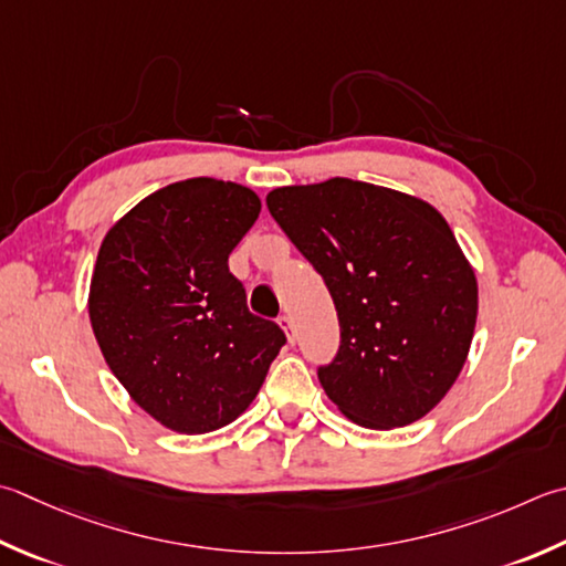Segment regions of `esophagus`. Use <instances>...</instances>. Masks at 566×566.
<instances>
[{"instance_id": "34e87169", "label": "esophagus", "mask_w": 566, "mask_h": 566, "mask_svg": "<svg viewBox=\"0 0 566 566\" xmlns=\"http://www.w3.org/2000/svg\"><path fill=\"white\" fill-rule=\"evenodd\" d=\"M280 326L284 328L286 340L294 343V340H296V334H294V324H292V318H290V316H282V318H280Z\"/></svg>"}]
</instances>
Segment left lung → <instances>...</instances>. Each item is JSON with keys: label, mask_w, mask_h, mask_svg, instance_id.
<instances>
[{"label": "left lung", "mask_w": 566, "mask_h": 566, "mask_svg": "<svg viewBox=\"0 0 566 566\" xmlns=\"http://www.w3.org/2000/svg\"><path fill=\"white\" fill-rule=\"evenodd\" d=\"M268 208L334 296L340 348L318 368L328 400L368 429L429 415L457 382L479 316V282L444 216L343 176L274 188Z\"/></svg>", "instance_id": "8db88e82"}]
</instances>
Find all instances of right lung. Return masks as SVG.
I'll list each match as a JSON object with an SVG mask.
<instances>
[{"instance_id": "add662e5", "label": "right lung", "mask_w": 566, "mask_h": 566, "mask_svg": "<svg viewBox=\"0 0 566 566\" xmlns=\"http://www.w3.org/2000/svg\"><path fill=\"white\" fill-rule=\"evenodd\" d=\"M248 186H164L107 230L87 294L105 363L151 419L179 434L216 431L245 412L284 346L248 312L228 258L260 216Z\"/></svg>"}]
</instances>
